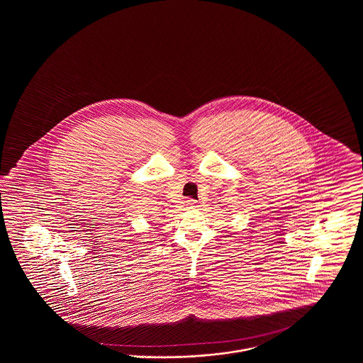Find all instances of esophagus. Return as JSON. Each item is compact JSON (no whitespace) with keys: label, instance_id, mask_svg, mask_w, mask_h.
Listing matches in <instances>:
<instances>
[{"label":"esophagus","instance_id":"esophagus-1","mask_svg":"<svg viewBox=\"0 0 363 363\" xmlns=\"http://www.w3.org/2000/svg\"><path fill=\"white\" fill-rule=\"evenodd\" d=\"M185 204H186V207L189 208V209H194V208H197V203H196V200H186L185 201Z\"/></svg>","mask_w":363,"mask_h":363}]
</instances>
